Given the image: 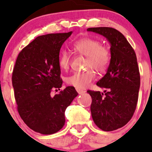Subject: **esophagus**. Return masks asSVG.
<instances>
[{"label": "esophagus", "instance_id": "esophagus-1", "mask_svg": "<svg viewBox=\"0 0 152 152\" xmlns=\"http://www.w3.org/2000/svg\"><path fill=\"white\" fill-rule=\"evenodd\" d=\"M76 91H77V93H79V95L80 94H82V93H85V91L84 90H81V89H76Z\"/></svg>", "mask_w": 152, "mask_h": 152}]
</instances>
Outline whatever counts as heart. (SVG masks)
I'll list each match as a JSON object with an SVG mask.
<instances>
[{
    "mask_svg": "<svg viewBox=\"0 0 152 152\" xmlns=\"http://www.w3.org/2000/svg\"><path fill=\"white\" fill-rule=\"evenodd\" d=\"M72 48L76 53L87 57V70L82 73H74L67 77L69 85L76 89H85L90 85L96 76L95 70L99 73L104 72L111 59L110 51L107 47L101 45L99 40L90 37H84L73 43ZM70 56L67 51H62L59 57V66L62 70H67L70 65Z\"/></svg>",
    "mask_w": 152,
    "mask_h": 152,
    "instance_id": "1",
    "label": "heart"
}]
</instances>
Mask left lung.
Wrapping results in <instances>:
<instances>
[{"label":"left lung","instance_id":"8db88e82","mask_svg":"<svg viewBox=\"0 0 152 152\" xmlns=\"http://www.w3.org/2000/svg\"><path fill=\"white\" fill-rule=\"evenodd\" d=\"M88 31L99 34L110 43L111 59L107 73L96 83L107 91L87 90L91 96L92 118L104 131L116 130L126 125L137 107L140 77L134 49L125 37L110 27L89 28Z\"/></svg>","mask_w":152,"mask_h":152}]
</instances>
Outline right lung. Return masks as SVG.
Returning a JSON list of instances; mask_svg holds the SVG:
<instances>
[{
    "label": "right lung",
    "mask_w": 152,
    "mask_h": 152,
    "mask_svg": "<svg viewBox=\"0 0 152 152\" xmlns=\"http://www.w3.org/2000/svg\"><path fill=\"white\" fill-rule=\"evenodd\" d=\"M72 33L37 37L17 58L12 86L18 111L24 123L36 132L51 134L59 131L65 123V110L78 96L72 86L54 96L50 95L62 87L59 51Z\"/></svg>",
    "instance_id": "add662e5"
}]
</instances>
